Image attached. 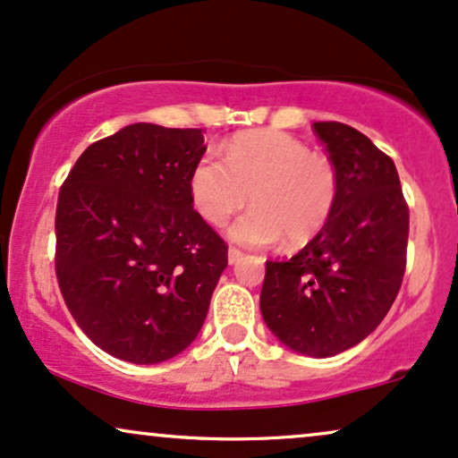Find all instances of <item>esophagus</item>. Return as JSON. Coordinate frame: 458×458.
Wrapping results in <instances>:
<instances>
[{
	"label": "esophagus",
	"mask_w": 458,
	"mask_h": 458,
	"mask_svg": "<svg viewBox=\"0 0 458 458\" xmlns=\"http://www.w3.org/2000/svg\"><path fill=\"white\" fill-rule=\"evenodd\" d=\"M241 259H242V251H241V249L230 247V249H228V264L233 266V264H236V262H241Z\"/></svg>",
	"instance_id": "1"
}]
</instances>
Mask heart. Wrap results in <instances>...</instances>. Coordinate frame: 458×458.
<instances>
[{"instance_id": "obj_1", "label": "heart", "mask_w": 458, "mask_h": 458, "mask_svg": "<svg viewBox=\"0 0 458 458\" xmlns=\"http://www.w3.org/2000/svg\"><path fill=\"white\" fill-rule=\"evenodd\" d=\"M194 209L222 225L249 202L256 207L228 228L239 245L266 247L285 236L304 245L326 228L338 205L340 175L327 156L283 132H242L224 146V160L205 156L190 175Z\"/></svg>"}]
</instances>
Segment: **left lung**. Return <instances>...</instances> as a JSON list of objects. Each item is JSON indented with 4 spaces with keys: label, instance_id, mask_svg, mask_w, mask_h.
Here are the masks:
<instances>
[{
    "label": "left lung",
    "instance_id": "1",
    "mask_svg": "<svg viewBox=\"0 0 458 458\" xmlns=\"http://www.w3.org/2000/svg\"><path fill=\"white\" fill-rule=\"evenodd\" d=\"M340 175L326 228L287 262H266L259 310L283 344L334 357L368 338L395 302L410 213L393 160L343 123H315Z\"/></svg>",
    "mask_w": 458,
    "mask_h": 458
}]
</instances>
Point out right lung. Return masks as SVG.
Wrapping results in <instances>:
<instances>
[{
	"label": "right lung",
	"instance_id": "obj_1",
	"mask_svg": "<svg viewBox=\"0 0 458 458\" xmlns=\"http://www.w3.org/2000/svg\"><path fill=\"white\" fill-rule=\"evenodd\" d=\"M200 129L129 124L84 149L56 205V279L82 332L152 366L199 335L228 247L194 211Z\"/></svg>",
	"mask_w": 458,
	"mask_h": 458
}]
</instances>
